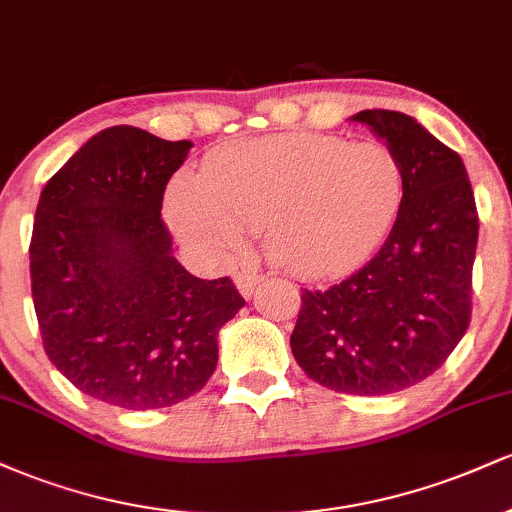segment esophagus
Returning a JSON list of instances; mask_svg holds the SVG:
<instances>
[{"instance_id":"34e87169","label":"esophagus","mask_w":512,"mask_h":512,"mask_svg":"<svg viewBox=\"0 0 512 512\" xmlns=\"http://www.w3.org/2000/svg\"><path fill=\"white\" fill-rule=\"evenodd\" d=\"M260 281H262V274H255V272H240V274L236 276V286H238L240 296H243V298H250L252 293H255L257 284H260Z\"/></svg>"}]
</instances>
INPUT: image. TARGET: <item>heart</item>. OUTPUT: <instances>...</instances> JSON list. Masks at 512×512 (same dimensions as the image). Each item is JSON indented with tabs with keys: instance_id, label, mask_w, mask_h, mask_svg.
<instances>
[{
	"instance_id": "1",
	"label": "heart",
	"mask_w": 512,
	"mask_h": 512,
	"mask_svg": "<svg viewBox=\"0 0 512 512\" xmlns=\"http://www.w3.org/2000/svg\"><path fill=\"white\" fill-rule=\"evenodd\" d=\"M404 202V168L383 142L291 132L211 158L204 178L178 175L166 192L170 231L207 262H223L262 231L276 264L332 276L361 264Z\"/></svg>"
}]
</instances>
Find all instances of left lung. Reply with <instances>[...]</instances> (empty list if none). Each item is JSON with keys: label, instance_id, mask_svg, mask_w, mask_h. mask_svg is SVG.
Instances as JSON below:
<instances>
[{"label": "left lung", "instance_id": "left-lung-1", "mask_svg": "<svg viewBox=\"0 0 512 512\" xmlns=\"http://www.w3.org/2000/svg\"><path fill=\"white\" fill-rule=\"evenodd\" d=\"M351 120L399 156L404 202L373 260L303 289L291 351L322 387L380 397L436 373L467 332L479 216L462 158L414 117L361 110Z\"/></svg>", "mask_w": 512, "mask_h": 512}]
</instances>
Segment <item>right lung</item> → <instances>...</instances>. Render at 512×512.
I'll list each match as a JSON object with an SVG mask.
<instances>
[{
	"label": "right lung",
	"instance_id": "obj_1",
	"mask_svg": "<svg viewBox=\"0 0 512 512\" xmlns=\"http://www.w3.org/2000/svg\"><path fill=\"white\" fill-rule=\"evenodd\" d=\"M192 142L117 125L48 180L35 209L31 291L45 354L88 397L146 411L207 385L219 330L243 308L228 276L197 279L161 221Z\"/></svg>",
	"mask_w": 512,
	"mask_h": 512
}]
</instances>
